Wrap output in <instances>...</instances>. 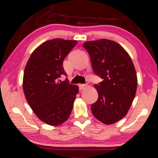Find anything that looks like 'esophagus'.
I'll use <instances>...</instances> for the list:
<instances>
[{
    "mask_svg": "<svg viewBox=\"0 0 158 158\" xmlns=\"http://www.w3.org/2000/svg\"><path fill=\"white\" fill-rule=\"evenodd\" d=\"M87 86H88V85H86V84H80L79 85V89L80 90L85 89Z\"/></svg>",
    "mask_w": 158,
    "mask_h": 158,
    "instance_id": "esophagus-1",
    "label": "esophagus"
}]
</instances>
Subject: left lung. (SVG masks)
Returning a JSON list of instances; mask_svg holds the SVG:
<instances>
[{"label": "left lung", "mask_w": 158, "mask_h": 158, "mask_svg": "<svg viewBox=\"0 0 158 158\" xmlns=\"http://www.w3.org/2000/svg\"><path fill=\"white\" fill-rule=\"evenodd\" d=\"M94 73L103 79L95 85L97 101L91 111L98 120L114 124L126 117L135 99L137 87V73L129 54L115 41L99 39L85 42Z\"/></svg>", "instance_id": "1"}]
</instances>
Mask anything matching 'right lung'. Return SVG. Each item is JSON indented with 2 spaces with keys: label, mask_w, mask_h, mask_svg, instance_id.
<instances>
[{
  "label": "right lung",
  "mask_w": 158,
  "mask_h": 158,
  "mask_svg": "<svg viewBox=\"0 0 158 158\" xmlns=\"http://www.w3.org/2000/svg\"><path fill=\"white\" fill-rule=\"evenodd\" d=\"M77 43L75 40H48L32 52L25 67V98L38 118L50 126H59L69 118L79 93L77 85L59 79L66 75L63 61Z\"/></svg>",
  "instance_id": "obj_1"
}]
</instances>
